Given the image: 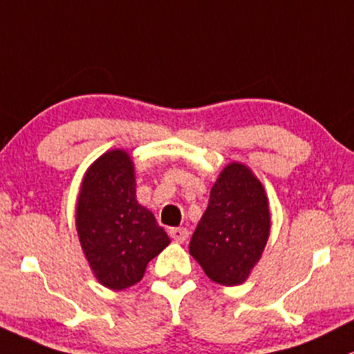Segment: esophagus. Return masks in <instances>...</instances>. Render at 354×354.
<instances>
[{"instance_id": "34e87169", "label": "esophagus", "mask_w": 354, "mask_h": 354, "mask_svg": "<svg viewBox=\"0 0 354 354\" xmlns=\"http://www.w3.org/2000/svg\"><path fill=\"white\" fill-rule=\"evenodd\" d=\"M169 235L173 236L176 242H185L188 239V230L187 228H171Z\"/></svg>"}]
</instances>
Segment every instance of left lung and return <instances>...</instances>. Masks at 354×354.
Instances as JSON below:
<instances>
[{
	"label": "left lung",
	"mask_w": 354,
	"mask_h": 354,
	"mask_svg": "<svg viewBox=\"0 0 354 354\" xmlns=\"http://www.w3.org/2000/svg\"><path fill=\"white\" fill-rule=\"evenodd\" d=\"M270 236L268 198L242 164L219 174L209 205L190 240L192 256L221 286H239L259 261Z\"/></svg>",
	"instance_id": "left-lung-1"
}]
</instances>
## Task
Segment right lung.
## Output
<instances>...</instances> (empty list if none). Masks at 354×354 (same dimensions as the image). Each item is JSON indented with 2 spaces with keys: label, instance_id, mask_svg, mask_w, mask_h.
Here are the masks:
<instances>
[{
  "label": "right lung",
  "instance_id": "right-lung-1",
  "mask_svg": "<svg viewBox=\"0 0 354 354\" xmlns=\"http://www.w3.org/2000/svg\"><path fill=\"white\" fill-rule=\"evenodd\" d=\"M129 156L112 150L88 169L75 207L84 256L105 287L122 290L140 282L147 264L169 243L149 209L135 197Z\"/></svg>",
  "mask_w": 354,
  "mask_h": 354
}]
</instances>
